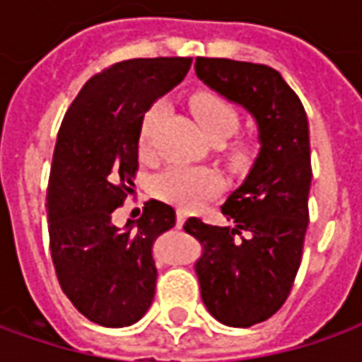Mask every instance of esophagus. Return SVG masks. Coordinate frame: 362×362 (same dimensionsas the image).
<instances>
[{
    "label": "esophagus",
    "mask_w": 362,
    "mask_h": 362,
    "mask_svg": "<svg viewBox=\"0 0 362 362\" xmlns=\"http://www.w3.org/2000/svg\"><path fill=\"white\" fill-rule=\"evenodd\" d=\"M185 218H187V213L183 211V209H179V211H177V226H183Z\"/></svg>",
    "instance_id": "34e87169"
}]
</instances>
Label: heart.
I'll use <instances>...</instances> for the list:
<instances>
[{
  "label": "heart",
  "mask_w": 362,
  "mask_h": 362,
  "mask_svg": "<svg viewBox=\"0 0 362 362\" xmlns=\"http://www.w3.org/2000/svg\"><path fill=\"white\" fill-rule=\"evenodd\" d=\"M191 108L201 128L214 139L223 141L236 134L240 128V114L233 102H228L213 92H199L191 100ZM165 102H153L139 124L138 149L141 157H151L156 153V139L159 124L165 116ZM252 149L246 144H236L230 148V157L236 163H246ZM223 175L211 167L171 165L153 177V193L171 205L181 209H193L209 197L216 195L223 189Z\"/></svg>",
  "instance_id": "heart-1"
}]
</instances>
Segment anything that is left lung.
<instances>
[{
  "label": "left lung",
  "instance_id": "obj_1",
  "mask_svg": "<svg viewBox=\"0 0 362 362\" xmlns=\"http://www.w3.org/2000/svg\"><path fill=\"white\" fill-rule=\"evenodd\" d=\"M195 72L209 88L250 112L258 126L260 153L221 209L233 226L195 216L183 226L203 246L195 272L209 313L228 327H250L280 310L300 270L310 221L308 116L272 66L199 57Z\"/></svg>",
  "mask_w": 362,
  "mask_h": 362
}]
</instances>
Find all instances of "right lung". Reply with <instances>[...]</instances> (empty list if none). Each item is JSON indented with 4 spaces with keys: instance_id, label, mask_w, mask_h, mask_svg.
I'll list each match as a JSON object with an SVG mask.
<instances>
[{
    "instance_id": "right-lung-1",
    "label": "right lung",
    "mask_w": 362,
    "mask_h": 362,
    "mask_svg": "<svg viewBox=\"0 0 362 362\" xmlns=\"http://www.w3.org/2000/svg\"><path fill=\"white\" fill-rule=\"evenodd\" d=\"M193 59L122 61L94 74L62 119L47 189L49 240L64 296L102 327H128L156 296L153 244L175 226L173 206L151 199L138 223L112 213L134 193L146 110L185 78Z\"/></svg>"
}]
</instances>
